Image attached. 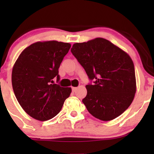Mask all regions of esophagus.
Returning <instances> with one entry per match:
<instances>
[{"label": "esophagus", "instance_id": "esophagus-1", "mask_svg": "<svg viewBox=\"0 0 154 154\" xmlns=\"http://www.w3.org/2000/svg\"><path fill=\"white\" fill-rule=\"evenodd\" d=\"M77 88H76V87H72V91H73V92H75V90H77Z\"/></svg>", "mask_w": 154, "mask_h": 154}]
</instances>
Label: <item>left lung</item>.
<instances>
[{
  "mask_svg": "<svg viewBox=\"0 0 154 154\" xmlns=\"http://www.w3.org/2000/svg\"><path fill=\"white\" fill-rule=\"evenodd\" d=\"M94 84L83 100L94 117L109 121L121 115L136 92L134 66L129 54L108 40L96 38L74 43L71 49Z\"/></svg>",
  "mask_w": 154,
  "mask_h": 154,
  "instance_id": "8db88e82",
  "label": "left lung"
}]
</instances>
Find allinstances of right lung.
Segmentation results:
<instances>
[{"label": "right lung", "mask_w": 154, "mask_h": 154, "mask_svg": "<svg viewBox=\"0 0 154 154\" xmlns=\"http://www.w3.org/2000/svg\"><path fill=\"white\" fill-rule=\"evenodd\" d=\"M71 44L57 41H38L23 50L14 63L12 84L19 104L25 112L41 121L57 115L71 88L54 83L60 81L58 69Z\"/></svg>", "instance_id": "add662e5"}]
</instances>
